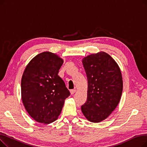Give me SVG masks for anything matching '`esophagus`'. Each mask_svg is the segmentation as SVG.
Segmentation results:
<instances>
[{"label": "esophagus", "instance_id": "34e87169", "mask_svg": "<svg viewBox=\"0 0 147 147\" xmlns=\"http://www.w3.org/2000/svg\"><path fill=\"white\" fill-rule=\"evenodd\" d=\"M76 91H77L76 89H71V90H70V93H71V94H74Z\"/></svg>", "mask_w": 147, "mask_h": 147}]
</instances>
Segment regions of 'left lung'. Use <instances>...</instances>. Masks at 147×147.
Listing matches in <instances>:
<instances>
[{"label":"left lung","instance_id":"8db88e82","mask_svg":"<svg viewBox=\"0 0 147 147\" xmlns=\"http://www.w3.org/2000/svg\"><path fill=\"white\" fill-rule=\"evenodd\" d=\"M87 75V101L82 111L88 120L99 123L106 119L119 104L123 91L120 69L104 52L91 54L82 59Z\"/></svg>","mask_w":147,"mask_h":147}]
</instances>
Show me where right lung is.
Here are the masks:
<instances>
[{
  "mask_svg": "<svg viewBox=\"0 0 147 147\" xmlns=\"http://www.w3.org/2000/svg\"><path fill=\"white\" fill-rule=\"evenodd\" d=\"M64 63L58 55L43 52L26 66L21 79V98L29 115L36 121L49 124L59 115L70 93L58 75Z\"/></svg>",
  "mask_w": 147,
  "mask_h": 147,
  "instance_id": "obj_1",
  "label": "right lung"
}]
</instances>
